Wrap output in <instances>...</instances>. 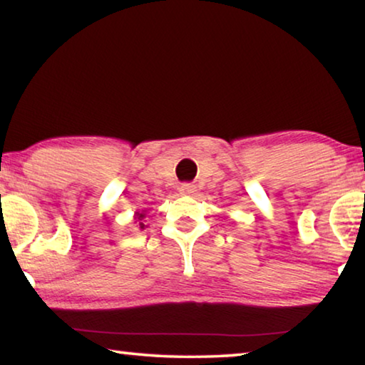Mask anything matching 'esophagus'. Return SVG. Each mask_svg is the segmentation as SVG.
Returning a JSON list of instances; mask_svg holds the SVG:
<instances>
[{
	"instance_id": "34e87169",
	"label": "esophagus",
	"mask_w": 365,
	"mask_h": 365,
	"mask_svg": "<svg viewBox=\"0 0 365 365\" xmlns=\"http://www.w3.org/2000/svg\"><path fill=\"white\" fill-rule=\"evenodd\" d=\"M178 190H180L182 195H193L196 191V187H195V185H191V183H182L180 188H178Z\"/></svg>"
}]
</instances>
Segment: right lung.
Wrapping results in <instances>:
<instances>
[{
    "label": "right lung",
    "mask_w": 365,
    "mask_h": 365,
    "mask_svg": "<svg viewBox=\"0 0 365 365\" xmlns=\"http://www.w3.org/2000/svg\"><path fill=\"white\" fill-rule=\"evenodd\" d=\"M137 217H138V222H140V228H145V224H143V222H141V219H143L145 215H143V214H138Z\"/></svg>",
    "instance_id": "1"
}]
</instances>
